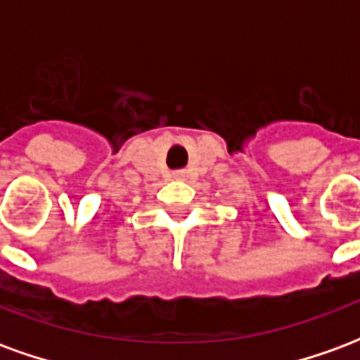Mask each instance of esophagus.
<instances>
[{
    "instance_id": "34e87169",
    "label": "esophagus",
    "mask_w": 360,
    "mask_h": 360,
    "mask_svg": "<svg viewBox=\"0 0 360 360\" xmlns=\"http://www.w3.org/2000/svg\"><path fill=\"white\" fill-rule=\"evenodd\" d=\"M173 177H175L177 181H185L188 175H187V172H175V173H173Z\"/></svg>"
}]
</instances>
